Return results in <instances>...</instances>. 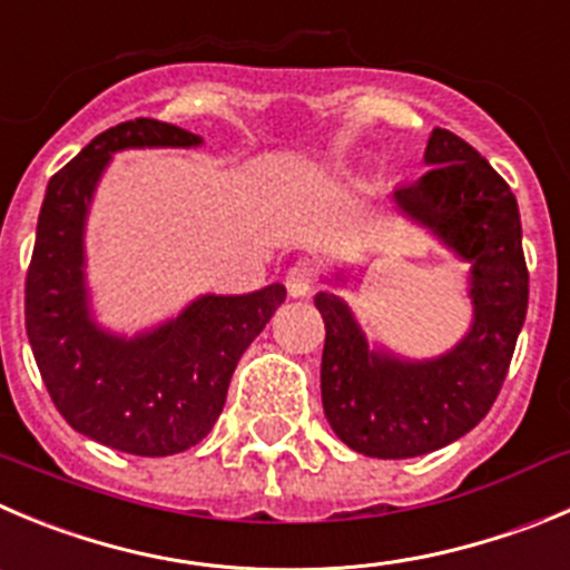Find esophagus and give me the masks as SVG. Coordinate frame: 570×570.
<instances>
[{
	"label": "esophagus",
	"instance_id": "obj_1",
	"mask_svg": "<svg viewBox=\"0 0 570 570\" xmlns=\"http://www.w3.org/2000/svg\"><path fill=\"white\" fill-rule=\"evenodd\" d=\"M317 284V264L309 258L295 261L286 273V292L292 297H306Z\"/></svg>",
	"mask_w": 570,
	"mask_h": 570
}]
</instances>
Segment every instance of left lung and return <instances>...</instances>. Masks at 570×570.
<instances>
[{
	"label": "left lung",
	"mask_w": 570,
	"mask_h": 570,
	"mask_svg": "<svg viewBox=\"0 0 570 570\" xmlns=\"http://www.w3.org/2000/svg\"><path fill=\"white\" fill-rule=\"evenodd\" d=\"M424 163L433 168L393 190V202L472 264L466 337L441 357L411 363L371 351L337 295L315 297L326 323L323 411L340 441L371 459H413L470 433L501 393L529 309L523 230L507 179L446 129H433Z\"/></svg>",
	"instance_id": "8db88e82"
}]
</instances>
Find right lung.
I'll use <instances>...</instances> for the list:
<instances>
[{
    "label": "right lung",
    "instance_id": "1",
    "mask_svg": "<svg viewBox=\"0 0 570 570\" xmlns=\"http://www.w3.org/2000/svg\"><path fill=\"white\" fill-rule=\"evenodd\" d=\"M202 137L137 117L95 137L50 179L24 281V326L52 405L120 453H183L219 419L238 360L284 303L281 284L202 295L174 321L126 340L89 317L83 225L106 163L124 148H190Z\"/></svg>",
    "mask_w": 570,
    "mask_h": 570
}]
</instances>
